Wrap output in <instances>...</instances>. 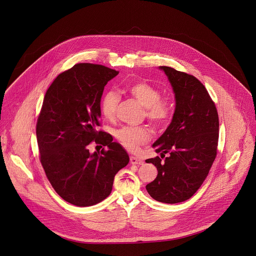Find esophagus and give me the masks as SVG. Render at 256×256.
Here are the masks:
<instances>
[{"instance_id": "esophagus-1", "label": "esophagus", "mask_w": 256, "mask_h": 256, "mask_svg": "<svg viewBox=\"0 0 256 256\" xmlns=\"http://www.w3.org/2000/svg\"><path fill=\"white\" fill-rule=\"evenodd\" d=\"M130 163L134 165H142L144 162L142 159L138 158L136 156H130Z\"/></svg>"}]
</instances>
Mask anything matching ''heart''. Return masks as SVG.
<instances>
[{"label":"heart","instance_id":"heart-1","mask_svg":"<svg viewBox=\"0 0 256 256\" xmlns=\"http://www.w3.org/2000/svg\"><path fill=\"white\" fill-rule=\"evenodd\" d=\"M124 90L136 98L145 108V116L154 124H163L168 122L172 115V102L169 98L160 97L158 89L152 84L144 82H134L126 84ZM120 96L114 90H108L100 100V110L102 115L111 119L115 116ZM116 138L122 146L135 150L137 146L146 144L150 139V132L146 128L124 126L116 132Z\"/></svg>","mask_w":256,"mask_h":256}]
</instances>
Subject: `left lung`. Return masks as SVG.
Listing matches in <instances>:
<instances>
[{
	"instance_id": "obj_1",
	"label": "left lung",
	"mask_w": 256,
	"mask_h": 256,
	"mask_svg": "<svg viewBox=\"0 0 256 256\" xmlns=\"http://www.w3.org/2000/svg\"><path fill=\"white\" fill-rule=\"evenodd\" d=\"M166 74L176 98L169 126L152 144L159 156L146 159L158 168L156 178L146 189L156 200L178 204L195 194L206 178L217 156L219 116L204 86L192 74L167 66Z\"/></svg>"
}]
</instances>
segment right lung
<instances>
[{"mask_svg":"<svg viewBox=\"0 0 256 256\" xmlns=\"http://www.w3.org/2000/svg\"><path fill=\"white\" fill-rule=\"evenodd\" d=\"M119 74L78 63L61 73L44 97L36 124L40 161L54 191L76 206H91L111 193L115 174L130 158L110 134L98 130L104 86ZM94 140L106 146L91 154Z\"/></svg>","mask_w":256,"mask_h":256,"instance_id":"add662e5","label":"right lung"}]
</instances>
